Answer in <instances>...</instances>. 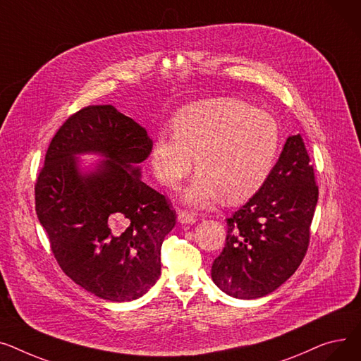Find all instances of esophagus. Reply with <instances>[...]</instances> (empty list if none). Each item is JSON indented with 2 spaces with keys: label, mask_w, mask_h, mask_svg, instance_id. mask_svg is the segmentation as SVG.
I'll return each instance as SVG.
<instances>
[{
  "label": "esophagus",
  "mask_w": 361,
  "mask_h": 361,
  "mask_svg": "<svg viewBox=\"0 0 361 361\" xmlns=\"http://www.w3.org/2000/svg\"><path fill=\"white\" fill-rule=\"evenodd\" d=\"M178 221L182 224H194L197 221V214L189 213V211L180 209L178 213Z\"/></svg>",
  "instance_id": "obj_1"
}]
</instances>
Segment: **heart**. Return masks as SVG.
Wrapping results in <instances>:
<instances>
[{
	"label": "heart",
	"mask_w": 361,
	"mask_h": 361,
	"mask_svg": "<svg viewBox=\"0 0 361 361\" xmlns=\"http://www.w3.org/2000/svg\"><path fill=\"white\" fill-rule=\"evenodd\" d=\"M175 135L160 134L152 150L154 176L178 188L192 171L198 175L183 200L205 207L220 195L240 202L265 183L277 160L281 133L268 112L238 99H214L189 104L173 122Z\"/></svg>",
	"instance_id": "heart-1"
}]
</instances>
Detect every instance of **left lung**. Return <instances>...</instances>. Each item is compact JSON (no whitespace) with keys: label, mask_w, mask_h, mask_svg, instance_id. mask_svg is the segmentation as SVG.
Returning <instances> with one entry per match:
<instances>
[{"label":"left lung","mask_w":361,"mask_h":361,"mask_svg":"<svg viewBox=\"0 0 361 361\" xmlns=\"http://www.w3.org/2000/svg\"><path fill=\"white\" fill-rule=\"evenodd\" d=\"M317 195L303 138L288 137L261 189L226 219V245L211 267L217 287L258 299L287 281L307 252Z\"/></svg>","instance_id":"8db88e82"}]
</instances>
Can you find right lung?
<instances>
[{
    "mask_svg": "<svg viewBox=\"0 0 361 361\" xmlns=\"http://www.w3.org/2000/svg\"><path fill=\"white\" fill-rule=\"evenodd\" d=\"M152 147L142 126L112 104L87 106L61 125L35 183L36 214L58 265L104 300H135L160 277L161 243L176 211L141 180L137 164ZM80 152L109 160L82 176Z\"/></svg>",
    "mask_w": 361,
    "mask_h": 361,
    "instance_id": "add662e5",
    "label": "right lung"
}]
</instances>
